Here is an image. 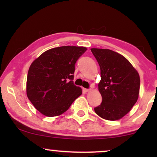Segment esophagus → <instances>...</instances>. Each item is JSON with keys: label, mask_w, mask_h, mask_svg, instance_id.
Returning a JSON list of instances; mask_svg holds the SVG:
<instances>
[{"label": "esophagus", "mask_w": 157, "mask_h": 157, "mask_svg": "<svg viewBox=\"0 0 157 157\" xmlns=\"http://www.w3.org/2000/svg\"><path fill=\"white\" fill-rule=\"evenodd\" d=\"M90 91H91V89H83V91L84 93H87V92H89Z\"/></svg>", "instance_id": "1"}]
</instances>
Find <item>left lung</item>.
I'll list each match as a JSON object with an SVG mask.
<instances>
[{"label":"left lung","instance_id":"obj_1","mask_svg":"<svg viewBox=\"0 0 157 157\" xmlns=\"http://www.w3.org/2000/svg\"><path fill=\"white\" fill-rule=\"evenodd\" d=\"M99 63L101 80L98 90L102 98L95 112L103 119L118 121L128 113L139 95L138 71L123 55L109 49L91 48Z\"/></svg>","mask_w":157,"mask_h":157}]
</instances>
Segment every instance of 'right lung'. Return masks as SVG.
<instances>
[{"mask_svg": "<svg viewBox=\"0 0 157 157\" xmlns=\"http://www.w3.org/2000/svg\"><path fill=\"white\" fill-rule=\"evenodd\" d=\"M86 50L83 46L54 48L42 53L31 63L26 94L43 115H61L82 95V89L73 84V73L77 60Z\"/></svg>", "mask_w": 157, "mask_h": 157, "instance_id": "right-lung-1", "label": "right lung"}]
</instances>
